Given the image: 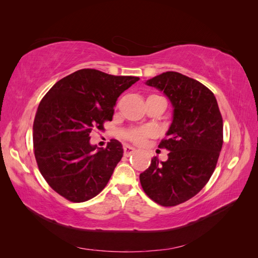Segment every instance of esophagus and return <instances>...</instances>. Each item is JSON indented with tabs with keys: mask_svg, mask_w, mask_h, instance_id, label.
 <instances>
[{
	"mask_svg": "<svg viewBox=\"0 0 258 258\" xmlns=\"http://www.w3.org/2000/svg\"><path fill=\"white\" fill-rule=\"evenodd\" d=\"M136 152V148L132 147L131 145H128V144H124L123 145V154L124 156H129L131 155L132 153Z\"/></svg>",
	"mask_w": 258,
	"mask_h": 258,
	"instance_id": "obj_1",
	"label": "esophagus"
}]
</instances>
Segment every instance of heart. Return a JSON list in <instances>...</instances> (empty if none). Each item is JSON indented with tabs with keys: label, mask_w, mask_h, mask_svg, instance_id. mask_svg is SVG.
<instances>
[{
	"label": "heart",
	"mask_w": 258,
	"mask_h": 258,
	"mask_svg": "<svg viewBox=\"0 0 258 258\" xmlns=\"http://www.w3.org/2000/svg\"><path fill=\"white\" fill-rule=\"evenodd\" d=\"M147 135H150V131L145 129H138V130H132L127 134V138L134 142H141L143 138Z\"/></svg>",
	"instance_id": "b5f03b06"
}]
</instances>
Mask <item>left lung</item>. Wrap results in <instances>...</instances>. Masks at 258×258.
I'll list each match as a JSON object with an SVG mask.
<instances>
[{
	"label": "left lung",
	"instance_id": "obj_1",
	"mask_svg": "<svg viewBox=\"0 0 258 258\" xmlns=\"http://www.w3.org/2000/svg\"><path fill=\"white\" fill-rule=\"evenodd\" d=\"M168 97L173 119L158 147L167 161L152 159L140 174L145 194L156 204L173 207L197 195L208 183L223 146V119L213 92L200 82L177 72L146 81Z\"/></svg>",
	"mask_w": 258,
	"mask_h": 258
}]
</instances>
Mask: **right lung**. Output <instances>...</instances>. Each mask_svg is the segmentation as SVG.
Listing matches in <instances>:
<instances>
[{
	"label": "right lung",
	"instance_id": "add662e5",
	"mask_svg": "<svg viewBox=\"0 0 258 258\" xmlns=\"http://www.w3.org/2000/svg\"><path fill=\"white\" fill-rule=\"evenodd\" d=\"M140 79L83 69L54 84L42 99L33 122L38 169L51 188L72 202L102 190L122 157V145H91L90 132L112 120L121 93Z\"/></svg>",
	"mask_w": 258,
	"mask_h": 258
}]
</instances>
